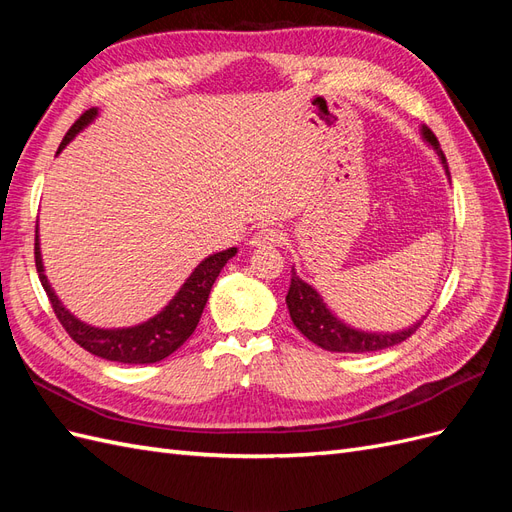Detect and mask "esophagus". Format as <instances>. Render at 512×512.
I'll return each mask as SVG.
<instances>
[{
  "label": "esophagus",
  "mask_w": 512,
  "mask_h": 512,
  "mask_svg": "<svg viewBox=\"0 0 512 512\" xmlns=\"http://www.w3.org/2000/svg\"><path fill=\"white\" fill-rule=\"evenodd\" d=\"M284 241V235L277 228L273 226H265L260 228L258 232H254V237L250 241L252 247H273V245H280Z\"/></svg>",
  "instance_id": "1"
}]
</instances>
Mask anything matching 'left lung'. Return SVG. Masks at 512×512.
I'll return each instance as SVG.
<instances>
[{"instance_id":"8db88e82","label":"left lung","mask_w":512,"mask_h":512,"mask_svg":"<svg viewBox=\"0 0 512 512\" xmlns=\"http://www.w3.org/2000/svg\"><path fill=\"white\" fill-rule=\"evenodd\" d=\"M423 136L429 145H433L436 149L438 158L444 164V170L448 179H451V173H448V164L444 158V151L440 149V143L436 134H433L427 126H423ZM286 305H288V312L290 318L294 322V327H297L309 342H314L316 346L329 350V352H378L384 348H391L404 342L408 339L418 327H421V322L425 320H418L416 324H412L410 329H404L399 333H365L359 329H352L348 324H344L339 318H335L324 301L320 299V294L305 284L301 277L292 271V280H290V290L286 294Z\"/></svg>"}]
</instances>
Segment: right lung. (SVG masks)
I'll use <instances>...</instances> for the list:
<instances>
[{
	"mask_svg": "<svg viewBox=\"0 0 512 512\" xmlns=\"http://www.w3.org/2000/svg\"><path fill=\"white\" fill-rule=\"evenodd\" d=\"M98 115L96 108H89L79 119L72 123V128L66 132L64 141H61L57 153L64 149L72 138L79 134L87 123ZM36 269L38 277L42 282V288L46 297L51 301L53 312L61 327L74 339L76 344L85 348L87 352L102 356L106 361H117V363H130V365H145V363H158L166 359L168 354H173L179 346H183L185 339H188L196 324L203 316V309L207 305L209 292L213 282L218 280L220 271L224 269L226 262L237 254V247H230V250L211 254L205 258L200 265L192 271V275L185 280V284L179 288L170 303L162 309L160 314L149 318L143 324H136V327L128 329H98L89 327V324L74 318L68 309L61 305V301L55 297V292L46 280L44 267H42V256H40V243H38V230H36Z\"/></svg>",
	"mask_w": 512,
	"mask_h": 512,
	"instance_id": "1",
	"label": "right lung"
}]
</instances>
